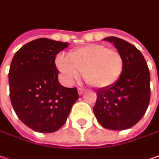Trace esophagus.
Returning <instances> with one entry per match:
<instances>
[{
	"mask_svg": "<svg viewBox=\"0 0 159 159\" xmlns=\"http://www.w3.org/2000/svg\"><path fill=\"white\" fill-rule=\"evenodd\" d=\"M84 92H85V90H84L83 89L78 88V94H79V95H83Z\"/></svg>",
	"mask_w": 159,
	"mask_h": 159,
	"instance_id": "1",
	"label": "esophagus"
}]
</instances>
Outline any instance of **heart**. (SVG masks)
<instances>
[{"label": "heart", "instance_id": "b5f03b06", "mask_svg": "<svg viewBox=\"0 0 159 159\" xmlns=\"http://www.w3.org/2000/svg\"><path fill=\"white\" fill-rule=\"evenodd\" d=\"M56 64L69 82L77 80L83 73L85 82L99 89L108 88L118 82L124 61L121 53L102 44H90L73 50L67 59L58 57Z\"/></svg>", "mask_w": 159, "mask_h": 159}]
</instances>
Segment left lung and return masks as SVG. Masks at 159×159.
Listing matches in <instances>:
<instances>
[{
    "label": "left lung",
    "instance_id": "1",
    "mask_svg": "<svg viewBox=\"0 0 159 159\" xmlns=\"http://www.w3.org/2000/svg\"><path fill=\"white\" fill-rule=\"evenodd\" d=\"M104 40L113 43L121 53L124 67L117 83L96 91L93 111L99 123L107 129H128L141 120L149 105V68L134 45L117 37L105 38Z\"/></svg>",
    "mask_w": 159,
    "mask_h": 159
}]
</instances>
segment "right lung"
Masks as SVG:
<instances>
[{
    "label": "right lung",
    "mask_w": 159,
    "mask_h": 159,
    "mask_svg": "<svg viewBox=\"0 0 159 159\" xmlns=\"http://www.w3.org/2000/svg\"><path fill=\"white\" fill-rule=\"evenodd\" d=\"M68 44L38 39L23 45L11 62L12 106L18 118L39 133H53L64 126L79 98L76 88H65L58 82L55 58Z\"/></svg>",
    "instance_id": "right-lung-1"
}]
</instances>
